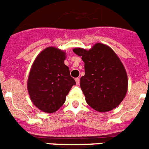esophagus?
Listing matches in <instances>:
<instances>
[{
    "mask_svg": "<svg viewBox=\"0 0 149 149\" xmlns=\"http://www.w3.org/2000/svg\"><path fill=\"white\" fill-rule=\"evenodd\" d=\"M75 81H76V84H77V85H79V78H76V79H75Z\"/></svg>",
    "mask_w": 149,
    "mask_h": 149,
    "instance_id": "1",
    "label": "esophagus"
}]
</instances>
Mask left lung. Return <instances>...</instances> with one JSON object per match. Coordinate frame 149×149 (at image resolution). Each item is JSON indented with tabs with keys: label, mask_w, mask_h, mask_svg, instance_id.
I'll use <instances>...</instances> for the list:
<instances>
[{
	"label": "left lung",
	"mask_w": 149,
	"mask_h": 149,
	"mask_svg": "<svg viewBox=\"0 0 149 149\" xmlns=\"http://www.w3.org/2000/svg\"><path fill=\"white\" fill-rule=\"evenodd\" d=\"M73 52L84 62L85 75L80 87L89 106L98 112H107L122 102L127 91L125 68L108 45L96 43L90 49L75 48Z\"/></svg>",
	"instance_id": "left-lung-1"
}]
</instances>
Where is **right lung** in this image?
I'll return each instance as SVG.
<instances>
[{
    "instance_id": "add662e5",
    "label": "right lung",
    "mask_w": 149,
    "mask_h": 149,
    "mask_svg": "<svg viewBox=\"0 0 149 149\" xmlns=\"http://www.w3.org/2000/svg\"><path fill=\"white\" fill-rule=\"evenodd\" d=\"M65 52L58 48H45L31 65L28 78V92L32 104L45 113H54L65 103L76 84L70 69L65 65Z\"/></svg>"
}]
</instances>
